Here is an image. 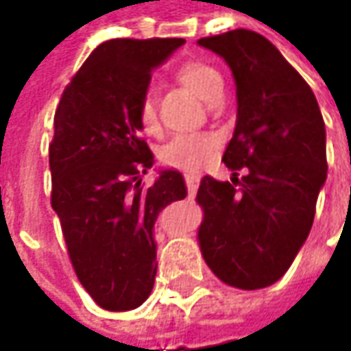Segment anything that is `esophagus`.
I'll use <instances>...</instances> for the list:
<instances>
[{
    "instance_id": "1",
    "label": "esophagus",
    "mask_w": 351,
    "mask_h": 351,
    "mask_svg": "<svg viewBox=\"0 0 351 351\" xmlns=\"http://www.w3.org/2000/svg\"><path fill=\"white\" fill-rule=\"evenodd\" d=\"M185 185H187V193H189V197L195 195L197 187H199V176H195V173H187V176H185Z\"/></svg>"
}]
</instances>
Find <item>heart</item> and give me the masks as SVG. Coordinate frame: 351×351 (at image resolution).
<instances>
[{
    "instance_id": "obj_1",
    "label": "heart",
    "mask_w": 351,
    "mask_h": 351,
    "mask_svg": "<svg viewBox=\"0 0 351 351\" xmlns=\"http://www.w3.org/2000/svg\"><path fill=\"white\" fill-rule=\"evenodd\" d=\"M176 77L182 86L191 89L205 101H213L223 91V80L219 72L203 62H185L176 70ZM138 121L146 134H156L160 130L154 103L150 99L142 101L138 109ZM217 146H219V141L213 134H205V132L180 134L162 148L160 160L168 168L182 169V171H199L209 164Z\"/></svg>"
}]
</instances>
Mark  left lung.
<instances>
[{
    "instance_id": "8db88e82",
    "label": "left lung",
    "mask_w": 351,
    "mask_h": 351,
    "mask_svg": "<svg viewBox=\"0 0 351 351\" xmlns=\"http://www.w3.org/2000/svg\"><path fill=\"white\" fill-rule=\"evenodd\" d=\"M197 43L230 66L238 99L223 156L232 182L205 176L197 191L199 248L223 283L262 289L283 277L311 232L328 171L324 119L311 86L262 34L236 29Z\"/></svg>"
}]
</instances>
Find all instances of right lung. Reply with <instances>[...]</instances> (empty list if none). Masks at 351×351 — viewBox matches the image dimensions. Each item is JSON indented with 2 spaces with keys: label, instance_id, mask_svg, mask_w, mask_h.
I'll list each match as a JSON object with an SVG mask.
<instances>
[{
  "label": "right lung",
  "instance_id": "obj_1",
  "mask_svg": "<svg viewBox=\"0 0 351 351\" xmlns=\"http://www.w3.org/2000/svg\"><path fill=\"white\" fill-rule=\"evenodd\" d=\"M183 43H103L75 72L56 107L48 146L50 203L75 276L105 311H130L148 299L158 267L156 219L187 195L176 169H162L150 187L141 185L154 156L138 121L152 70Z\"/></svg>",
  "mask_w": 351,
  "mask_h": 351
}]
</instances>
